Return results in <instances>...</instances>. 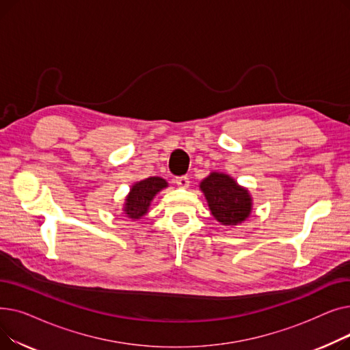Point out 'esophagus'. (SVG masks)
Instances as JSON below:
<instances>
[{
	"label": "esophagus",
	"mask_w": 350,
	"mask_h": 350,
	"mask_svg": "<svg viewBox=\"0 0 350 350\" xmlns=\"http://www.w3.org/2000/svg\"><path fill=\"white\" fill-rule=\"evenodd\" d=\"M176 185L180 187V189H187L190 186V178L187 176H180L177 177L176 180Z\"/></svg>",
	"instance_id": "esophagus-1"
}]
</instances>
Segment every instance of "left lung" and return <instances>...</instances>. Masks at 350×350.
I'll return each mask as SVG.
<instances>
[{
	"mask_svg": "<svg viewBox=\"0 0 350 350\" xmlns=\"http://www.w3.org/2000/svg\"><path fill=\"white\" fill-rule=\"evenodd\" d=\"M213 217L224 226H238L250 217L252 198L247 189L224 173H210L200 183Z\"/></svg>",
	"mask_w": 350,
	"mask_h": 350,
	"instance_id": "obj_1",
	"label": "left lung"
}]
</instances>
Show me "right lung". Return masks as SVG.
Instances as JSON below:
<instances>
[{
  "label": "right lung",
  "instance_id": "right-lung-1",
  "mask_svg": "<svg viewBox=\"0 0 350 350\" xmlns=\"http://www.w3.org/2000/svg\"><path fill=\"white\" fill-rule=\"evenodd\" d=\"M165 187H167V181L161 177H149L135 183L131 187V193L126 197L123 214L132 219L142 218L149 210L154 196Z\"/></svg>",
  "mask_w": 350,
  "mask_h": 350
}]
</instances>
